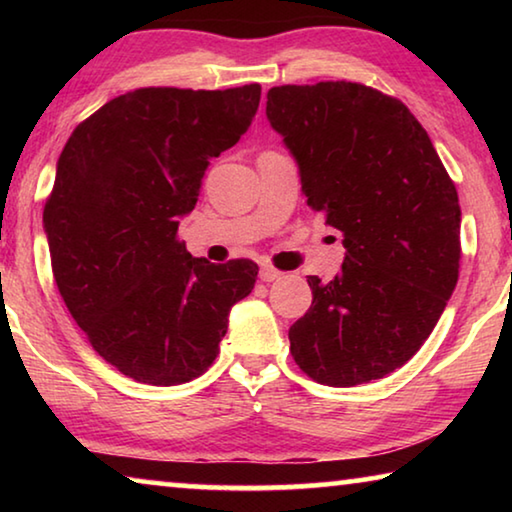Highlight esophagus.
<instances>
[{"instance_id": "34e87169", "label": "esophagus", "mask_w": 512, "mask_h": 512, "mask_svg": "<svg viewBox=\"0 0 512 512\" xmlns=\"http://www.w3.org/2000/svg\"><path fill=\"white\" fill-rule=\"evenodd\" d=\"M280 275L282 273L277 271V268H273V266H266L264 264L262 268H259V280H262V282H275Z\"/></svg>"}]
</instances>
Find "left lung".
<instances>
[{"mask_svg":"<svg viewBox=\"0 0 512 512\" xmlns=\"http://www.w3.org/2000/svg\"><path fill=\"white\" fill-rule=\"evenodd\" d=\"M266 117L298 164L302 194L343 235L332 282L289 329L302 372L357 386L404 366L458 282L461 205L429 135L402 101L361 83L280 85Z\"/></svg>","mask_w":512,"mask_h":512,"instance_id":"1","label":"left lung"}]
</instances>
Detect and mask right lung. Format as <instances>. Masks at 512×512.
I'll use <instances>...</instances> for the list:
<instances>
[{
    "label": "right lung",
    "instance_id": "1",
    "mask_svg": "<svg viewBox=\"0 0 512 512\" xmlns=\"http://www.w3.org/2000/svg\"><path fill=\"white\" fill-rule=\"evenodd\" d=\"M262 97L142 88L76 126L56 164L45 235L69 314L126 377L176 386L212 366L257 264H212L178 241L212 158L239 142Z\"/></svg>",
    "mask_w": 512,
    "mask_h": 512
}]
</instances>
